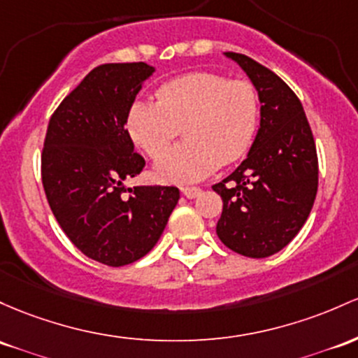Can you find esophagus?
Here are the masks:
<instances>
[{"label":"esophagus","instance_id":"34e87169","mask_svg":"<svg viewBox=\"0 0 358 358\" xmlns=\"http://www.w3.org/2000/svg\"><path fill=\"white\" fill-rule=\"evenodd\" d=\"M200 188H197V187H183L182 188V194L185 195L187 199H195V197H199L200 195Z\"/></svg>","mask_w":358,"mask_h":358}]
</instances>
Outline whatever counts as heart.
I'll list each match as a JSON object with an SVG mask.
<instances>
[{
  "mask_svg": "<svg viewBox=\"0 0 358 358\" xmlns=\"http://www.w3.org/2000/svg\"><path fill=\"white\" fill-rule=\"evenodd\" d=\"M158 101L136 100L125 127L137 148L159 158L183 127L187 141L155 166L159 180L194 183L248 152L260 119V96L248 80L212 71L173 78L158 88Z\"/></svg>",
  "mask_w": 358,
  "mask_h": 358,
  "instance_id": "obj_1",
  "label": "heart"
}]
</instances>
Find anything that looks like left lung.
Masks as SVG:
<instances>
[{
    "label": "left lung",
    "instance_id": "1",
    "mask_svg": "<svg viewBox=\"0 0 358 358\" xmlns=\"http://www.w3.org/2000/svg\"><path fill=\"white\" fill-rule=\"evenodd\" d=\"M248 74L260 96V129L246 159L212 185L222 199L215 233L243 257L266 258L289 245L308 221L317 192V155L304 108L273 71L224 52Z\"/></svg>",
    "mask_w": 358,
    "mask_h": 358
}]
</instances>
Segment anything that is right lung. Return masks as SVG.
I'll return each mask as SVG.
<instances>
[{"label": "right lung", "instance_id": "right-lung-1", "mask_svg": "<svg viewBox=\"0 0 358 358\" xmlns=\"http://www.w3.org/2000/svg\"><path fill=\"white\" fill-rule=\"evenodd\" d=\"M152 73L146 62L98 66L47 127L42 183L50 210L81 253L108 266L134 263L155 248L180 199L176 187H124L146 164L125 119Z\"/></svg>", "mask_w": 358, "mask_h": 358}]
</instances>
